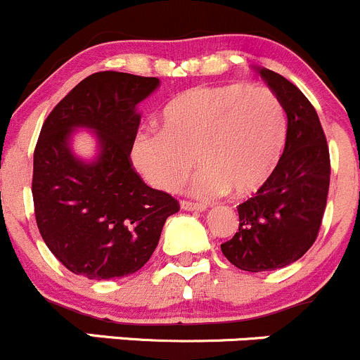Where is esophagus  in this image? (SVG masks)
<instances>
[{
    "mask_svg": "<svg viewBox=\"0 0 360 360\" xmlns=\"http://www.w3.org/2000/svg\"><path fill=\"white\" fill-rule=\"evenodd\" d=\"M180 206H181V210H185V212H205L206 210V205H202V202L181 201Z\"/></svg>",
    "mask_w": 360,
    "mask_h": 360,
    "instance_id": "esophagus-1",
    "label": "esophagus"
}]
</instances>
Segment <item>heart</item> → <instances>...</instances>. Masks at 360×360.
Returning <instances> with one entry per match:
<instances>
[{
	"instance_id": "1",
	"label": "heart",
	"mask_w": 360,
	"mask_h": 360,
	"mask_svg": "<svg viewBox=\"0 0 360 360\" xmlns=\"http://www.w3.org/2000/svg\"><path fill=\"white\" fill-rule=\"evenodd\" d=\"M289 119L282 99L245 84L194 87L162 110V129H141L131 143V162L148 185L180 188L198 159L202 172L192 194L231 192L250 198L268 185L282 162Z\"/></svg>"
}]
</instances>
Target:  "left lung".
Returning <instances> with one entry per match:
<instances>
[{
    "instance_id": "left-lung-1",
    "label": "left lung",
    "mask_w": 360,
    "mask_h": 360,
    "mask_svg": "<svg viewBox=\"0 0 360 360\" xmlns=\"http://www.w3.org/2000/svg\"><path fill=\"white\" fill-rule=\"evenodd\" d=\"M257 71L285 106L289 136L273 179L238 206V233L220 245L231 264L250 273L285 268L309 250L322 224L330 176L329 147L311 103L282 75L268 68Z\"/></svg>"
}]
</instances>
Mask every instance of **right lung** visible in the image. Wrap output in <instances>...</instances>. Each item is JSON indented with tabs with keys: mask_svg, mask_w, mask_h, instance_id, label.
<instances>
[{
	"mask_svg": "<svg viewBox=\"0 0 360 360\" xmlns=\"http://www.w3.org/2000/svg\"><path fill=\"white\" fill-rule=\"evenodd\" d=\"M159 78L99 71L56 105L40 131L33 161L38 229L64 268L89 280L136 273L154 254L179 201L148 187L131 162L141 115L138 103ZM91 129L98 141L92 162L77 158L70 136Z\"/></svg>",
	"mask_w": 360,
	"mask_h": 360,
	"instance_id": "1",
	"label": "right lung"
}]
</instances>
